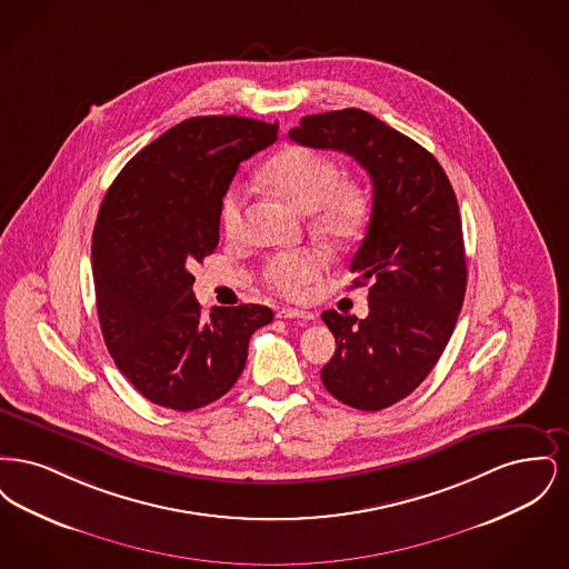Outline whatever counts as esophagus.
Wrapping results in <instances>:
<instances>
[{"instance_id": "obj_1", "label": "esophagus", "mask_w": 569, "mask_h": 569, "mask_svg": "<svg viewBox=\"0 0 569 569\" xmlns=\"http://www.w3.org/2000/svg\"><path fill=\"white\" fill-rule=\"evenodd\" d=\"M277 316H279V318H302V320H311V318H313L311 311L298 309V307H281V309L277 311Z\"/></svg>"}]
</instances>
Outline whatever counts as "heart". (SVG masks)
<instances>
[{
  "label": "heart",
  "mask_w": 569,
  "mask_h": 569,
  "mask_svg": "<svg viewBox=\"0 0 569 569\" xmlns=\"http://www.w3.org/2000/svg\"><path fill=\"white\" fill-rule=\"evenodd\" d=\"M260 181L302 213L313 216V228L330 241H346L358 232L367 216V200L350 186H341L339 166L305 147L279 151L260 170ZM243 191L230 190L221 204V226L228 237L243 228ZM325 269L316 249L279 251L264 264V279L277 292L300 295Z\"/></svg>",
  "instance_id": "1"
}]
</instances>
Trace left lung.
<instances>
[{
    "label": "left lung",
    "instance_id": "obj_1",
    "mask_svg": "<svg viewBox=\"0 0 569 569\" xmlns=\"http://www.w3.org/2000/svg\"><path fill=\"white\" fill-rule=\"evenodd\" d=\"M290 138L352 156L373 183V211L350 271L369 286V316L325 311L337 350L322 367L341 403L379 411L433 371L457 326L467 262L455 190L433 156L360 109L300 119Z\"/></svg>",
    "mask_w": 569,
    "mask_h": 569
}]
</instances>
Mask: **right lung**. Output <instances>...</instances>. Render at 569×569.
<instances>
[{"mask_svg":"<svg viewBox=\"0 0 569 569\" xmlns=\"http://www.w3.org/2000/svg\"><path fill=\"white\" fill-rule=\"evenodd\" d=\"M277 123L213 114L170 128L112 181L93 228L98 318L117 369L156 406L191 411L243 373L264 305L202 318L191 267L216 251L223 196L239 163L277 140Z\"/></svg>","mask_w":569,"mask_h":569,"instance_id":"right-lung-1","label":"right lung"}]
</instances>
